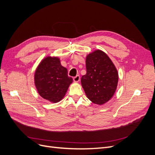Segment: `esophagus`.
<instances>
[{
    "instance_id": "obj_1",
    "label": "esophagus",
    "mask_w": 155,
    "mask_h": 155,
    "mask_svg": "<svg viewBox=\"0 0 155 155\" xmlns=\"http://www.w3.org/2000/svg\"><path fill=\"white\" fill-rule=\"evenodd\" d=\"M73 79H74V82L78 83V82L79 81V80H80V77H79V75H77L76 76H75V77L73 78Z\"/></svg>"
}]
</instances>
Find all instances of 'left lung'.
<instances>
[{"mask_svg":"<svg viewBox=\"0 0 155 155\" xmlns=\"http://www.w3.org/2000/svg\"><path fill=\"white\" fill-rule=\"evenodd\" d=\"M87 74L81 79L87 97L92 103L104 105L114 96L118 83V72L109 56L100 50L86 57Z\"/></svg>","mask_w":155,"mask_h":155,"instance_id":"obj_1","label":"left lung"}]
</instances>
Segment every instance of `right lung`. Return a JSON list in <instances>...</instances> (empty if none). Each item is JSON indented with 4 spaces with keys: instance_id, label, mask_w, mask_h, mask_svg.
I'll return each instance as SVG.
<instances>
[{
    "instance_id": "obj_1",
    "label": "right lung",
    "mask_w": 155,
    "mask_h": 155,
    "mask_svg": "<svg viewBox=\"0 0 155 155\" xmlns=\"http://www.w3.org/2000/svg\"><path fill=\"white\" fill-rule=\"evenodd\" d=\"M73 82L67 69L58 57L47 56L41 61L34 74V83L39 94L51 103H58L64 97Z\"/></svg>"
}]
</instances>
